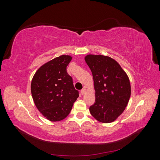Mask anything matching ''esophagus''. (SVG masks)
Instances as JSON below:
<instances>
[{
    "label": "esophagus",
    "mask_w": 160,
    "mask_h": 160,
    "mask_svg": "<svg viewBox=\"0 0 160 160\" xmlns=\"http://www.w3.org/2000/svg\"><path fill=\"white\" fill-rule=\"evenodd\" d=\"M85 93H86V89L85 88H83V89L81 91V95H84Z\"/></svg>",
    "instance_id": "esophagus-1"
}]
</instances>
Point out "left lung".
<instances>
[{"label":"left lung","mask_w":160,"mask_h":160,"mask_svg":"<svg viewBox=\"0 0 160 160\" xmlns=\"http://www.w3.org/2000/svg\"><path fill=\"white\" fill-rule=\"evenodd\" d=\"M85 61L93 75L95 91V102L90 106V113L99 122H113L129 102V77L118 62L109 57L88 55Z\"/></svg>","instance_id":"obj_1"}]
</instances>
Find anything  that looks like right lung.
Listing matches in <instances>:
<instances>
[{"label":"right lung","instance_id":"1","mask_svg":"<svg viewBox=\"0 0 160 160\" xmlns=\"http://www.w3.org/2000/svg\"><path fill=\"white\" fill-rule=\"evenodd\" d=\"M71 59L70 55L56 57L42 65L32 77L31 89L34 103L51 122L64 119L79 97L67 72Z\"/></svg>","mask_w":160,"mask_h":160}]
</instances>
